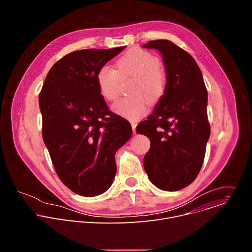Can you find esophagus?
Returning <instances> with one entry per match:
<instances>
[{
    "mask_svg": "<svg viewBox=\"0 0 252 252\" xmlns=\"http://www.w3.org/2000/svg\"><path fill=\"white\" fill-rule=\"evenodd\" d=\"M135 127H136V124L135 123H131V128H132V132L135 133Z\"/></svg>",
    "mask_w": 252,
    "mask_h": 252,
    "instance_id": "obj_1",
    "label": "esophagus"
}]
</instances>
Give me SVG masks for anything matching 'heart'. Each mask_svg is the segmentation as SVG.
<instances>
[{
    "label": "heart",
    "mask_w": 252,
    "mask_h": 252,
    "mask_svg": "<svg viewBox=\"0 0 252 252\" xmlns=\"http://www.w3.org/2000/svg\"><path fill=\"white\" fill-rule=\"evenodd\" d=\"M118 70L109 64L101 65L95 76L99 94L106 100L119 95L120 76H134L131 86L132 95L122 97L113 104V110L120 116L136 121L146 115L148 99L158 102L164 94L166 78L159 68V60L146 50L134 48L127 51L117 63Z\"/></svg>",
    "instance_id": "heart-1"
}]
</instances>
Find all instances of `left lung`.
Instances as JSON below:
<instances>
[{
	"label": "left lung",
	"instance_id": "left-lung-1",
	"mask_svg": "<svg viewBox=\"0 0 252 252\" xmlns=\"http://www.w3.org/2000/svg\"><path fill=\"white\" fill-rule=\"evenodd\" d=\"M145 48L161 53L166 89L154 113L136 132L150 137L143 166L158 189L175 191L189 186L203 163L210 135L207 91L194 59L168 40L151 41Z\"/></svg>",
	"mask_w": 252,
	"mask_h": 252
}]
</instances>
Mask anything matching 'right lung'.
<instances>
[{
    "label": "right lung",
    "instance_id": "right-lung-1",
    "mask_svg": "<svg viewBox=\"0 0 252 252\" xmlns=\"http://www.w3.org/2000/svg\"><path fill=\"white\" fill-rule=\"evenodd\" d=\"M126 47L65 55L50 69L39 94L43 139L62 183L83 196L104 192L117 172L115 155L132 133L99 94L98 68Z\"/></svg>",
    "mask_w": 252,
    "mask_h": 252
}]
</instances>
